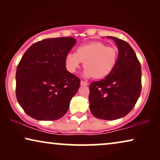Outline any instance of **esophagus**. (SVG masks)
I'll list each match as a JSON object with an SVG mask.
<instances>
[{
  "mask_svg": "<svg viewBox=\"0 0 160 160\" xmlns=\"http://www.w3.org/2000/svg\"><path fill=\"white\" fill-rule=\"evenodd\" d=\"M89 84L87 82H84V81H81V85L82 86H87Z\"/></svg>",
  "mask_w": 160,
  "mask_h": 160,
  "instance_id": "esophagus-1",
  "label": "esophagus"
}]
</instances>
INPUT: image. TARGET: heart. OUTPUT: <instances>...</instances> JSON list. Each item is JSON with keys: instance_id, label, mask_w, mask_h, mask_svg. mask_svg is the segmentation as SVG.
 Masks as SVG:
<instances>
[{"instance_id": "obj_1", "label": "heart", "mask_w": 160, "mask_h": 160, "mask_svg": "<svg viewBox=\"0 0 160 160\" xmlns=\"http://www.w3.org/2000/svg\"><path fill=\"white\" fill-rule=\"evenodd\" d=\"M118 51L102 42L81 45L76 52H69L65 58V65L70 73H75L84 62L86 77L102 78L108 76L117 65Z\"/></svg>"}]
</instances>
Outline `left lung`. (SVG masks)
I'll return each instance as SVG.
<instances>
[{"instance_id": "obj_1", "label": "left lung", "mask_w": 160, "mask_h": 160, "mask_svg": "<svg viewBox=\"0 0 160 160\" xmlns=\"http://www.w3.org/2000/svg\"><path fill=\"white\" fill-rule=\"evenodd\" d=\"M107 38L117 43V62L108 76L89 85V110L98 119L115 120L128 114L141 95V66L128 42L113 36Z\"/></svg>"}]
</instances>
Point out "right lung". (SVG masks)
Wrapping results in <instances>:
<instances>
[{
	"instance_id": "1",
	"label": "right lung",
	"mask_w": 160,
	"mask_h": 160,
	"mask_svg": "<svg viewBox=\"0 0 160 160\" xmlns=\"http://www.w3.org/2000/svg\"><path fill=\"white\" fill-rule=\"evenodd\" d=\"M76 43L72 37L43 39L23 54L17 68L16 96L30 117L52 121L68 111L81 81L67 71L65 58Z\"/></svg>"
}]
</instances>
